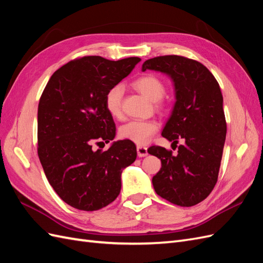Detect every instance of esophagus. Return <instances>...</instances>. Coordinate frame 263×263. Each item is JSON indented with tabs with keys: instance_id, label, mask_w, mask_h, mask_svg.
<instances>
[{
	"instance_id": "obj_1",
	"label": "esophagus",
	"mask_w": 263,
	"mask_h": 263,
	"mask_svg": "<svg viewBox=\"0 0 263 263\" xmlns=\"http://www.w3.org/2000/svg\"><path fill=\"white\" fill-rule=\"evenodd\" d=\"M137 152H138V157H140V158H143V157L147 156V149L145 146L138 145L137 146Z\"/></svg>"
}]
</instances>
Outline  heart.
Here are the masks:
<instances>
[{
	"label": "heart",
	"instance_id": "heart-1",
	"mask_svg": "<svg viewBox=\"0 0 263 263\" xmlns=\"http://www.w3.org/2000/svg\"><path fill=\"white\" fill-rule=\"evenodd\" d=\"M133 86L152 102H158L164 97L165 85L156 76L140 77L133 82ZM124 89L122 84L111 86L104 97V105L111 117L121 119L122 117V100ZM159 130V123L154 120H134L130 121L119 129V137L123 140L144 145Z\"/></svg>",
	"mask_w": 263,
	"mask_h": 263
}]
</instances>
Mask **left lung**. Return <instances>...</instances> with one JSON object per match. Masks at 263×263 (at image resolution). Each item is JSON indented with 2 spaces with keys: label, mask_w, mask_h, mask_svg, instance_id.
<instances>
[{
  "label": "left lung",
  "mask_w": 263,
  "mask_h": 263,
  "mask_svg": "<svg viewBox=\"0 0 263 263\" xmlns=\"http://www.w3.org/2000/svg\"><path fill=\"white\" fill-rule=\"evenodd\" d=\"M169 76L176 90V103L162 137L177 144L178 154L153 145L149 152L161 160L152 183L161 198L180 206H192L211 193L218 181L227 123L223 98L218 81L206 67L180 55L153 58L142 71Z\"/></svg>",
  "instance_id": "8db88e82"
}]
</instances>
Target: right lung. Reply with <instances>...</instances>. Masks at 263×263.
Instances as JSON below:
<instances>
[{
    "label": "right lung",
    "instance_id": "obj_1",
    "mask_svg": "<svg viewBox=\"0 0 263 263\" xmlns=\"http://www.w3.org/2000/svg\"><path fill=\"white\" fill-rule=\"evenodd\" d=\"M140 58L110 61L101 57L73 60L57 70L37 109V154L50 184L65 203L83 211L110 204L121 191V173L137 159V147L116 141V124L104 97L129 76Z\"/></svg>",
    "mask_w": 263,
    "mask_h": 263
}]
</instances>
